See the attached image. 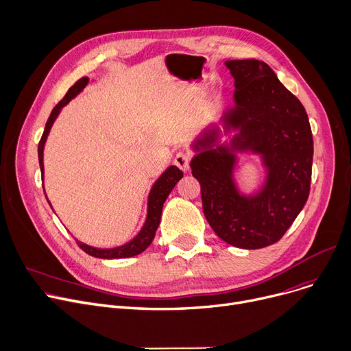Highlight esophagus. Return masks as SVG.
I'll list each match as a JSON object with an SVG mask.
<instances>
[{
    "instance_id": "1",
    "label": "esophagus",
    "mask_w": 351,
    "mask_h": 351,
    "mask_svg": "<svg viewBox=\"0 0 351 351\" xmlns=\"http://www.w3.org/2000/svg\"><path fill=\"white\" fill-rule=\"evenodd\" d=\"M190 162H191V153L187 152V149H182V152H178L176 158H174V164L182 171H189Z\"/></svg>"
}]
</instances>
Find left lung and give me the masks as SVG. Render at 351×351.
<instances>
[{
    "mask_svg": "<svg viewBox=\"0 0 351 351\" xmlns=\"http://www.w3.org/2000/svg\"><path fill=\"white\" fill-rule=\"evenodd\" d=\"M226 65L234 77L236 106L227 108L223 124L226 131L239 130L232 148L261 154L265 184L254 197L239 193L232 181L236 157L219 145V128L206 130L195 141L191 173L202 186L203 211L215 234L234 247L256 250L285 236L307 202L313 134L303 104L264 61L231 60Z\"/></svg>",
    "mask_w": 351,
    "mask_h": 351,
    "instance_id": "8db88e82",
    "label": "left lung"
}]
</instances>
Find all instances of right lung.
Here are the masks:
<instances>
[{
  "label": "right lung",
  "instance_id": "obj_1",
  "mask_svg": "<svg viewBox=\"0 0 351 351\" xmlns=\"http://www.w3.org/2000/svg\"><path fill=\"white\" fill-rule=\"evenodd\" d=\"M88 84V78L82 77L80 78L75 84L66 91V94L64 95V98L61 101L54 107V110L49 114L47 124H45V130L43 132V137L40 140L38 144V160H40V169H41V174H44V164H43V152H44V144L47 140V136L49 132V128H51L53 123L56 121L57 115L60 114L61 108L70 103V99L74 98L82 88ZM182 177V171L176 165H171L167 169L162 176L156 181V184L153 186L152 191H149L148 195V213H147V220L141 228V231L137 234V237L132 239L130 243L121 245V247H115V248H95L91 245H87L81 241H77L78 247L86 252L87 254L97 257V258H125V257H132L137 256L140 253H143L144 250L152 244L156 231L158 228L160 220H161V211H162V204L165 202V198L169 197V194L171 193V190L174 189V186L177 184V181Z\"/></svg>",
  "mask_w": 351,
  "mask_h": 351
}]
</instances>
